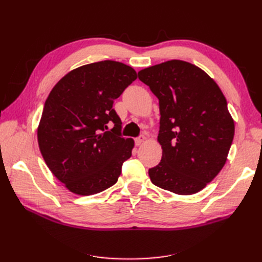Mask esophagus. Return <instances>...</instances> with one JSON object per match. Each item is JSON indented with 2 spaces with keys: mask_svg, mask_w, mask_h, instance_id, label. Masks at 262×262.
I'll return each instance as SVG.
<instances>
[{
  "mask_svg": "<svg viewBox=\"0 0 262 262\" xmlns=\"http://www.w3.org/2000/svg\"><path fill=\"white\" fill-rule=\"evenodd\" d=\"M144 141H145V137H144V136H140L139 138L136 139V144H137L138 146H140L141 144H143Z\"/></svg>",
  "mask_w": 262,
  "mask_h": 262,
  "instance_id": "esophagus-1",
  "label": "esophagus"
}]
</instances>
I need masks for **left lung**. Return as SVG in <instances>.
I'll use <instances>...</instances> for the list:
<instances>
[{"mask_svg": "<svg viewBox=\"0 0 262 262\" xmlns=\"http://www.w3.org/2000/svg\"><path fill=\"white\" fill-rule=\"evenodd\" d=\"M160 104L161 163L150 181L177 194L199 192L226 163L235 124L217 84L200 68L170 60L141 70Z\"/></svg>", "mask_w": 262, "mask_h": 262, "instance_id": "obj_1", "label": "left lung"}]
</instances>
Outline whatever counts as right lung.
Instances as JSON below:
<instances>
[{
	"mask_svg": "<svg viewBox=\"0 0 262 262\" xmlns=\"http://www.w3.org/2000/svg\"><path fill=\"white\" fill-rule=\"evenodd\" d=\"M137 77L131 67L106 60L71 71L50 92L38 144L47 166L71 192L91 195L118 181L134 141L121 137L113 105ZM109 122L114 128L106 132Z\"/></svg>",
	"mask_w": 262,
	"mask_h": 262,
	"instance_id": "1",
	"label": "right lung"
}]
</instances>
